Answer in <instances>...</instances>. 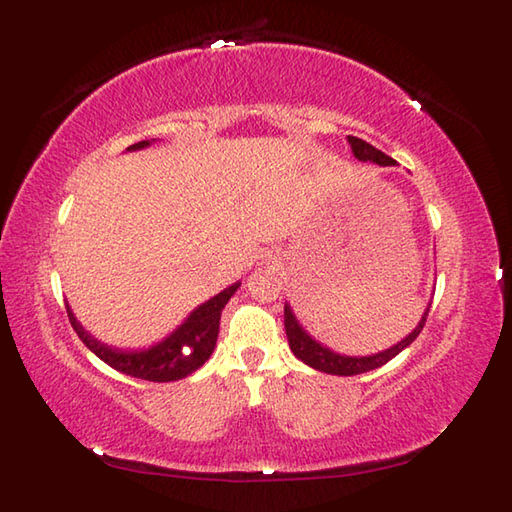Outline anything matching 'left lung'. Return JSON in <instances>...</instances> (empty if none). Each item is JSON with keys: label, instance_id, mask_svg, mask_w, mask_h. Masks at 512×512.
<instances>
[{"label": "left lung", "instance_id": "8db88e82", "mask_svg": "<svg viewBox=\"0 0 512 512\" xmlns=\"http://www.w3.org/2000/svg\"><path fill=\"white\" fill-rule=\"evenodd\" d=\"M347 143L352 145V151H354V156L358 160L376 162V165H380V167L396 165V160H391L389 156H385L383 151L376 149L374 145L365 143L363 138L347 136ZM427 314H429V308L424 310L420 323L416 325V330H413L409 336H405V339H402L400 343H396L394 347H389V350H385V352H378V354H372V356H343V354L332 352L330 347H323L321 343L314 341L306 330L301 328L297 317H295V314H292L288 303H286V308H284V325H286V336H288L290 350H292V354L299 358V361H303L306 365L319 369V372H325V374L354 376V374L369 372V369L383 367L385 363L391 361V358L398 356L402 350H405L407 345H411L413 341H416L418 334L424 328V321H427Z\"/></svg>", "mask_w": 512, "mask_h": 512}]
</instances>
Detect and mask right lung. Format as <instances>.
<instances>
[{"instance_id": "right-lung-1", "label": "right lung", "mask_w": 512, "mask_h": 512, "mask_svg": "<svg viewBox=\"0 0 512 512\" xmlns=\"http://www.w3.org/2000/svg\"><path fill=\"white\" fill-rule=\"evenodd\" d=\"M149 145V140H140L129 149H143ZM239 284L228 286L220 295H215L202 306L195 308L187 321H184L176 332H171L165 341L156 343L154 347L143 352H121L114 347H107L105 343L96 341L92 334L83 330V325L76 321L70 306L68 317L74 332L85 343L90 352L101 358L103 363L114 367L116 372H123L127 376L151 380V383H169V380H180L200 369L215 350L217 332H220V317L222 310L235 295Z\"/></svg>"}]
</instances>
